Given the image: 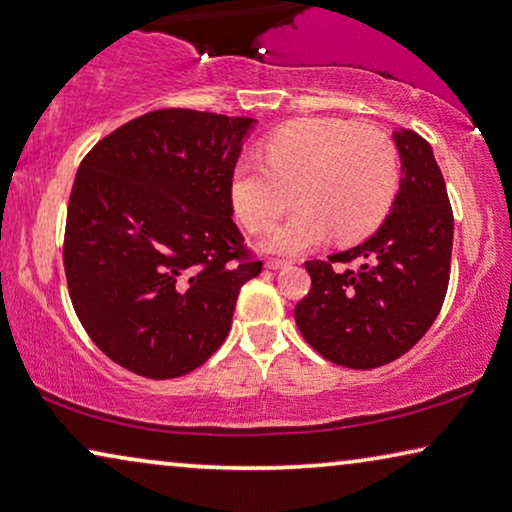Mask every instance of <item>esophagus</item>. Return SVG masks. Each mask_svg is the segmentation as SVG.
Returning <instances> with one entry per match:
<instances>
[{
  "instance_id": "esophagus-1",
  "label": "esophagus",
  "mask_w": 512,
  "mask_h": 512,
  "mask_svg": "<svg viewBox=\"0 0 512 512\" xmlns=\"http://www.w3.org/2000/svg\"><path fill=\"white\" fill-rule=\"evenodd\" d=\"M289 262L287 259H278V257H269L266 259V269H271V271H278V269H285Z\"/></svg>"
}]
</instances>
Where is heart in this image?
<instances>
[{"label":"heart","instance_id":"1","mask_svg":"<svg viewBox=\"0 0 512 512\" xmlns=\"http://www.w3.org/2000/svg\"><path fill=\"white\" fill-rule=\"evenodd\" d=\"M264 160L234 165L230 195L241 223L264 234L294 190L299 211L266 241L271 253H303L331 234L340 243L361 241L381 225L398 193L400 160L391 137L347 119L289 121L264 140Z\"/></svg>","mask_w":512,"mask_h":512}]
</instances>
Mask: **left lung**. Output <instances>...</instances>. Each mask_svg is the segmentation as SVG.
Listing matches in <instances>:
<instances>
[{"instance_id":"1","label":"left lung","mask_w":512,"mask_h":512,"mask_svg":"<svg viewBox=\"0 0 512 512\" xmlns=\"http://www.w3.org/2000/svg\"><path fill=\"white\" fill-rule=\"evenodd\" d=\"M402 160L400 190L384 225L361 246L310 259V292L294 319L317 354L372 370L407 354L437 319L453 253V209L432 147L407 128L393 133ZM361 261L358 270L340 263Z\"/></svg>"}]
</instances>
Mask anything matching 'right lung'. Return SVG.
I'll return each instance as SVG.
<instances>
[{
    "label": "right lung",
    "mask_w": 512,
    "mask_h": 512,
    "mask_svg": "<svg viewBox=\"0 0 512 512\" xmlns=\"http://www.w3.org/2000/svg\"><path fill=\"white\" fill-rule=\"evenodd\" d=\"M250 117L167 108L103 137L75 174L64 271L94 345L147 379L188 375L223 345L262 271L232 220Z\"/></svg>",
    "instance_id": "1"
}]
</instances>
